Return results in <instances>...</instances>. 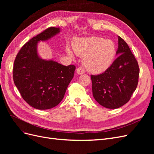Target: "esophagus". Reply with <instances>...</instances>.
I'll use <instances>...</instances> for the list:
<instances>
[{
	"label": "esophagus",
	"mask_w": 154,
	"mask_h": 154,
	"mask_svg": "<svg viewBox=\"0 0 154 154\" xmlns=\"http://www.w3.org/2000/svg\"><path fill=\"white\" fill-rule=\"evenodd\" d=\"M76 73L78 74H79V75H81V74H83L85 73V71L82 67H78L76 69Z\"/></svg>",
	"instance_id": "34e87169"
}]
</instances>
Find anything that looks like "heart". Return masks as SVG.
<instances>
[{
  "mask_svg": "<svg viewBox=\"0 0 154 154\" xmlns=\"http://www.w3.org/2000/svg\"><path fill=\"white\" fill-rule=\"evenodd\" d=\"M73 50L78 57L83 58V65L87 71L94 74L105 71L112 63L116 54L112 41L96 36L78 39L73 45ZM66 53L71 59L74 58L69 47Z\"/></svg>",
  "mask_w": 154,
  "mask_h": 154,
  "instance_id": "obj_1",
  "label": "heart"
}]
</instances>
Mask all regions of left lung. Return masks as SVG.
<instances>
[{
  "label": "left lung",
  "instance_id": "8db88e82",
  "mask_svg": "<svg viewBox=\"0 0 154 154\" xmlns=\"http://www.w3.org/2000/svg\"><path fill=\"white\" fill-rule=\"evenodd\" d=\"M116 55L118 57L105 72L91 75L93 97L100 105L110 109L119 108L130 100L139 74L137 60L120 36Z\"/></svg>",
  "mask_w": 154,
  "mask_h": 154
}]
</instances>
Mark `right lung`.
Returning <instances> with one entry per match:
<instances>
[{
    "label": "right lung",
    "instance_id": "right-lung-1",
    "mask_svg": "<svg viewBox=\"0 0 154 154\" xmlns=\"http://www.w3.org/2000/svg\"><path fill=\"white\" fill-rule=\"evenodd\" d=\"M60 31V27H51L33 37L21 48L14 62V83L23 99L36 109L58 105L74 76L75 66L42 58L37 50L39 42L47 41Z\"/></svg>",
    "mask_w": 154,
    "mask_h": 154
}]
</instances>
